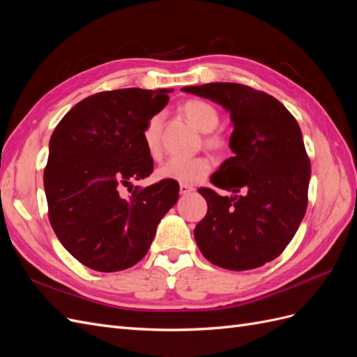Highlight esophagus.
<instances>
[{
	"instance_id": "34e87169",
	"label": "esophagus",
	"mask_w": 357,
	"mask_h": 357,
	"mask_svg": "<svg viewBox=\"0 0 357 357\" xmlns=\"http://www.w3.org/2000/svg\"><path fill=\"white\" fill-rule=\"evenodd\" d=\"M195 190V188L190 185H180V195H188V193Z\"/></svg>"
}]
</instances>
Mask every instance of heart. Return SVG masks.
Instances as JSON below:
<instances>
[{
  "mask_svg": "<svg viewBox=\"0 0 357 357\" xmlns=\"http://www.w3.org/2000/svg\"><path fill=\"white\" fill-rule=\"evenodd\" d=\"M181 112L185 114L189 122L195 126L198 131L204 132V146L214 153H225L229 149L228 138L222 134L211 132L219 125V113L211 104L202 100H190L183 104ZM162 117L160 113L153 114L149 119L143 131V142L147 152L152 158H159L162 152L160 146V129H162ZM213 164L207 156H197L190 159L172 158L164 162L158 169L156 176L160 180L176 181L180 185H195L202 181L210 174Z\"/></svg>",
  "mask_w": 357,
  "mask_h": 357,
  "instance_id": "heart-1",
  "label": "heart"
}]
</instances>
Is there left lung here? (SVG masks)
Instances as JSON below:
<instances>
[{"mask_svg": "<svg viewBox=\"0 0 357 357\" xmlns=\"http://www.w3.org/2000/svg\"><path fill=\"white\" fill-rule=\"evenodd\" d=\"M181 91L220 104L234 125V156L211 177L214 186L234 195L198 189L208 205L195 228L201 253L231 271L271 262L294 238L308 204L311 165L296 119L274 96L250 86L219 82Z\"/></svg>", "mask_w": 357, "mask_h": 357, "instance_id": "1", "label": "left lung"}]
</instances>
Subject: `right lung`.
<instances>
[{
  "mask_svg": "<svg viewBox=\"0 0 357 357\" xmlns=\"http://www.w3.org/2000/svg\"><path fill=\"white\" fill-rule=\"evenodd\" d=\"M169 92L131 88L91 95L50 137L43 176L49 220L71 256L95 271H122L142 261L160 219L178 199L176 181L132 186L153 171L143 131Z\"/></svg>",
  "mask_w": 357,
  "mask_h": 357,
  "instance_id": "add662e5",
  "label": "right lung"
}]
</instances>
